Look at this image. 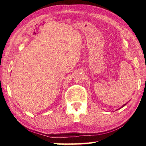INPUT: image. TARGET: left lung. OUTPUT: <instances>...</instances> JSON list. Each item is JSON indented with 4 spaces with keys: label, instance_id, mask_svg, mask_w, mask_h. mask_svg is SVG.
<instances>
[{
    "label": "left lung",
    "instance_id": "8db88e82",
    "mask_svg": "<svg viewBox=\"0 0 146 146\" xmlns=\"http://www.w3.org/2000/svg\"><path fill=\"white\" fill-rule=\"evenodd\" d=\"M125 105H126V104H124V105H123V106H122V107H121V108H123V106H124Z\"/></svg>",
    "mask_w": 146,
    "mask_h": 146
}]
</instances>
